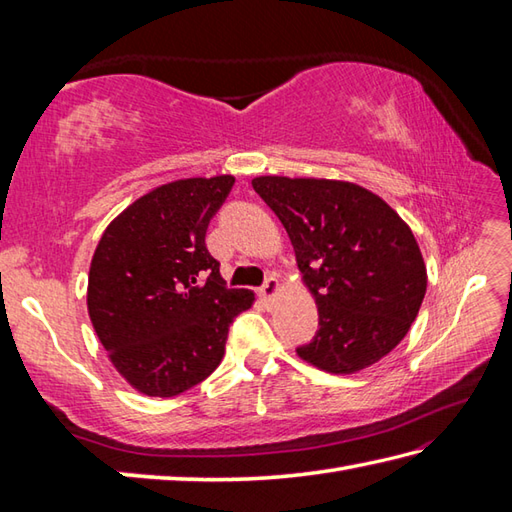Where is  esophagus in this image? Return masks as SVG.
<instances>
[{
	"instance_id": "34e87169",
	"label": "esophagus",
	"mask_w": 512,
	"mask_h": 512,
	"mask_svg": "<svg viewBox=\"0 0 512 512\" xmlns=\"http://www.w3.org/2000/svg\"><path fill=\"white\" fill-rule=\"evenodd\" d=\"M277 292H279V281L275 277H268L264 281V286L259 288V297H262L264 301H270V299L277 297Z\"/></svg>"
}]
</instances>
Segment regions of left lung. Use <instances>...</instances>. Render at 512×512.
<instances>
[{"instance_id": "8db88e82", "label": "left lung", "mask_w": 512, "mask_h": 512, "mask_svg": "<svg viewBox=\"0 0 512 512\" xmlns=\"http://www.w3.org/2000/svg\"><path fill=\"white\" fill-rule=\"evenodd\" d=\"M253 189L284 224L319 308L303 361L330 374L378 363L405 339L427 292L411 228L354 182L259 176Z\"/></svg>"}]
</instances>
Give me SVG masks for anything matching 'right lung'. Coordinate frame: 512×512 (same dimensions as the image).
<instances>
[{
    "mask_svg": "<svg viewBox=\"0 0 512 512\" xmlns=\"http://www.w3.org/2000/svg\"><path fill=\"white\" fill-rule=\"evenodd\" d=\"M233 176L149 191L105 228L88 279V312L110 361L145 396L171 398L220 365L228 328L255 295L226 288L206 228Z\"/></svg>",
    "mask_w": 512,
    "mask_h": 512,
    "instance_id": "obj_1",
    "label": "right lung"
}]
</instances>
